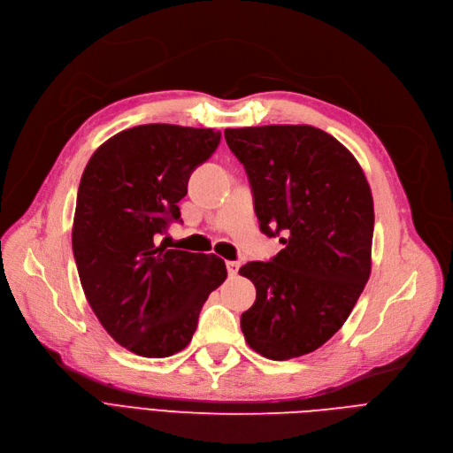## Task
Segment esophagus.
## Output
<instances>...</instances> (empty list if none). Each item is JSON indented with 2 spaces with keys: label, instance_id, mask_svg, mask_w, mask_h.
<instances>
[{
  "label": "esophagus",
  "instance_id": "esophagus-1",
  "mask_svg": "<svg viewBox=\"0 0 453 453\" xmlns=\"http://www.w3.org/2000/svg\"><path fill=\"white\" fill-rule=\"evenodd\" d=\"M226 268H227V273H229L231 277H234L236 273H239L241 263H236V260H226Z\"/></svg>",
  "mask_w": 453,
  "mask_h": 453
}]
</instances>
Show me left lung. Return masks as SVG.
I'll list each match as a JSON object with an SVG mask.
<instances>
[{"label": "left lung", "mask_w": 453, "mask_h": 453, "mask_svg": "<svg viewBox=\"0 0 453 453\" xmlns=\"http://www.w3.org/2000/svg\"><path fill=\"white\" fill-rule=\"evenodd\" d=\"M244 165L260 231L280 236L272 260L241 268L257 299L241 318L248 345L270 360L319 349L342 325L371 275L374 207L360 163L308 125L226 128Z\"/></svg>", "instance_id": "obj_1"}]
</instances>
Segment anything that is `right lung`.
<instances>
[{"label": "right lung", "instance_id": "1", "mask_svg": "<svg viewBox=\"0 0 453 453\" xmlns=\"http://www.w3.org/2000/svg\"><path fill=\"white\" fill-rule=\"evenodd\" d=\"M219 142L212 128L134 127L103 142L81 178L71 242L82 290L108 334L145 358L185 349L227 277L217 255L156 242Z\"/></svg>", "mask_w": 453, "mask_h": 453}]
</instances>
